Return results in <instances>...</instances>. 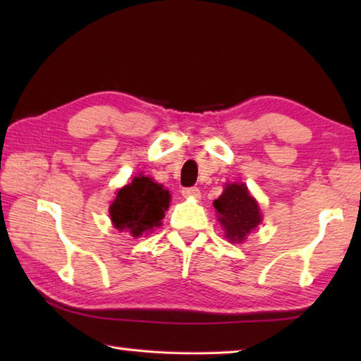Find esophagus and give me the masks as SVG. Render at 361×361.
Segmentation results:
<instances>
[{"mask_svg": "<svg viewBox=\"0 0 361 361\" xmlns=\"http://www.w3.org/2000/svg\"><path fill=\"white\" fill-rule=\"evenodd\" d=\"M181 194L185 195V197H194V199H199L200 197V189L199 188H185L181 191Z\"/></svg>", "mask_w": 361, "mask_h": 361, "instance_id": "esophagus-1", "label": "esophagus"}]
</instances>
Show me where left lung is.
Wrapping results in <instances>:
<instances>
[{"label":"left lung","mask_w":361,"mask_h":361,"mask_svg":"<svg viewBox=\"0 0 361 361\" xmlns=\"http://www.w3.org/2000/svg\"><path fill=\"white\" fill-rule=\"evenodd\" d=\"M218 221L231 242L240 243L262 221L259 205L243 183H228L223 194L213 202Z\"/></svg>","instance_id":"obj_1"}]
</instances>
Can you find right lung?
<instances>
[{
    "label": "right lung",
    "mask_w": 361,
    "mask_h": 361,
    "mask_svg": "<svg viewBox=\"0 0 361 361\" xmlns=\"http://www.w3.org/2000/svg\"><path fill=\"white\" fill-rule=\"evenodd\" d=\"M169 204L167 189L149 176L138 175L116 194V199L109 205V216L116 229L140 237L143 232H151L161 226Z\"/></svg>",
    "instance_id": "obj_1"
}]
</instances>
